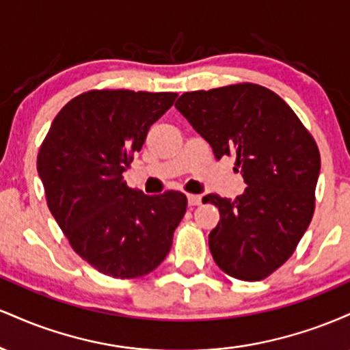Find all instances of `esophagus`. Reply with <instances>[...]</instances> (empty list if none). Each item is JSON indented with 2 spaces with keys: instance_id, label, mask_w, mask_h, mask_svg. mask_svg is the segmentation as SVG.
<instances>
[{
  "instance_id": "1",
  "label": "esophagus",
  "mask_w": 350,
  "mask_h": 350,
  "mask_svg": "<svg viewBox=\"0 0 350 350\" xmlns=\"http://www.w3.org/2000/svg\"><path fill=\"white\" fill-rule=\"evenodd\" d=\"M187 202H189V206H199V204L202 202V198H200V196H198V194H189L187 196Z\"/></svg>"
}]
</instances>
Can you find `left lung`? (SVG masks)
Segmentation results:
<instances>
[{
    "label": "left lung",
    "mask_w": 350,
    "mask_h": 350,
    "mask_svg": "<svg viewBox=\"0 0 350 350\" xmlns=\"http://www.w3.org/2000/svg\"><path fill=\"white\" fill-rule=\"evenodd\" d=\"M176 108L217 159L235 158L248 186L235 199H202L220 212L208 234L214 262L237 280L267 278L293 255L314 214V138L283 98L256 83L186 92Z\"/></svg>",
    "instance_id": "obj_1"
}]
</instances>
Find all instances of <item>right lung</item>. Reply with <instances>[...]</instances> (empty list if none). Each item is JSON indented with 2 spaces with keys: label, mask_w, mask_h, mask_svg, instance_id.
Listing matches in <instances>:
<instances>
[{
  "label": "right lung",
  "mask_w": 350,
  "mask_h": 350,
  "mask_svg": "<svg viewBox=\"0 0 350 350\" xmlns=\"http://www.w3.org/2000/svg\"><path fill=\"white\" fill-rule=\"evenodd\" d=\"M172 92L90 90L52 122L38 154L47 207L79 256L113 278H138L171 250L186 214L179 191L146 196L123 172L148 130L172 107Z\"/></svg>",
  "instance_id": "1"
}]
</instances>
